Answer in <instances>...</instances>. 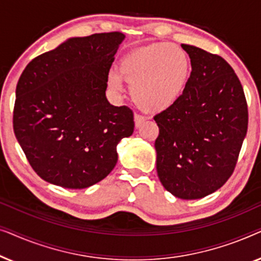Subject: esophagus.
Wrapping results in <instances>:
<instances>
[{
    "label": "esophagus",
    "instance_id": "1",
    "mask_svg": "<svg viewBox=\"0 0 261 261\" xmlns=\"http://www.w3.org/2000/svg\"><path fill=\"white\" fill-rule=\"evenodd\" d=\"M145 117L144 116H141V115H139V114H135L134 115V124H135V127L137 128H139L141 126L142 123L145 122Z\"/></svg>",
    "mask_w": 261,
    "mask_h": 261
}]
</instances>
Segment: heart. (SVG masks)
Masks as SVG:
<instances>
[{
    "label": "heart",
    "mask_w": 261,
    "mask_h": 261,
    "mask_svg": "<svg viewBox=\"0 0 261 261\" xmlns=\"http://www.w3.org/2000/svg\"><path fill=\"white\" fill-rule=\"evenodd\" d=\"M190 77V60L179 46L154 42L135 48L110 71L108 85L122 91V80L130 85L135 105L146 113H160L177 103Z\"/></svg>",
    "instance_id": "1"
}]
</instances>
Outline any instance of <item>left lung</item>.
<instances>
[{"label":"left lung","instance_id":"obj_1","mask_svg":"<svg viewBox=\"0 0 261 261\" xmlns=\"http://www.w3.org/2000/svg\"><path fill=\"white\" fill-rule=\"evenodd\" d=\"M181 47L190 57L191 73L177 103L154 116L156 172L173 196L198 199L233 173L248 110L240 81L222 57L192 45Z\"/></svg>","mask_w":261,"mask_h":261}]
</instances>
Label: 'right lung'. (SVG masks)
I'll return each mask as SVG.
<instances>
[{
    "label": "right lung",
    "mask_w": 261,
    "mask_h": 261,
    "mask_svg": "<svg viewBox=\"0 0 261 261\" xmlns=\"http://www.w3.org/2000/svg\"><path fill=\"white\" fill-rule=\"evenodd\" d=\"M126 35L69 38L26 66L16 85L14 133L39 177L84 189L108 176L133 113L107 99L110 66Z\"/></svg>",
    "instance_id": "1"
}]
</instances>
